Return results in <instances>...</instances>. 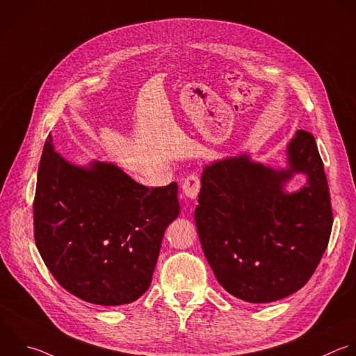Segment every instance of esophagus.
Here are the masks:
<instances>
[{
  "instance_id": "esophagus-1",
  "label": "esophagus",
  "mask_w": 356,
  "mask_h": 356,
  "mask_svg": "<svg viewBox=\"0 0 356 356\" xmlns=\"http://www.w3.org/2000/svg\"><path fill=\"white\" fill-rule=\"evenodd\" d=\"M200 179L198 176L195 175H190L184 179L183 184H181V190H183V194L188 198V200H195L198 193H200Z\"/></svg>"
}]
</instances>
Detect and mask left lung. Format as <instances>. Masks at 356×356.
<instances>
[{"mask_svg": "<svg viewBox=\"0 0 356 356\" xmlns=\"http://www.w3.org/2000/svg\"><path fill=\"white\" fill-rule=\"evenodd\" d=\"M305 174L289 193L286 184ZM194 219L204 254L222 288L249 303H270L299 291L327 249L332 212L314 137L298 130L286 168L249 154L213 161L201 175Z\"/></svg>", "mask_w": 356, "mask_h": 356, "instance_id": "left-lung-1", "label": "left lung"}]
</instances>
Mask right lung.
Segmentation results:
<instances>
[{
	"label": "right lung",
	"instance_id": "right-lung-1",
	"mask_svg": "<svg viewBox=\"0 0 356 356\" xmlns=\"http://www.w3.org/2000/svg\"><path fill=\"white\" fill-rule=\"evenodd\" d=\"M177 184L148 188L111 162L81 166L47 137L33 201L35 241L49 271L76 298L127 305L151 285Z\"/></svg>",
	"mask_w": 356,
	"mask_h": 356
}]
</instances>
